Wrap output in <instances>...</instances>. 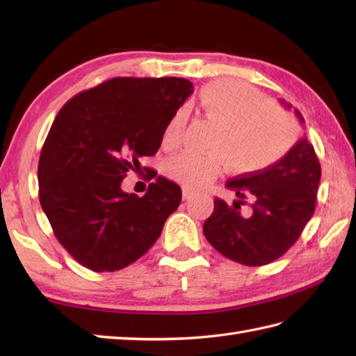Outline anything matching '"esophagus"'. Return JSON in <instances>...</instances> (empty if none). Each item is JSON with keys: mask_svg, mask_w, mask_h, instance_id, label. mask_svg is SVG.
I'll return each instance as SVG.
<instances>
[{"mask_svg": "<svg viewBox=\"0 0 356 356\" xmlns=\"http://www.w3.org/2000/svg\"><path fill=\"white\" fill-rule=\"evenodd\" d=\"M193 195L194 194L190 190H184V200H191Z\"/></svg>", "mask_w": 356, "mask_h": 356, "instance_id": "obj_1", "label": "esophagus"}]
</instances>
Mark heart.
<instances>
[{
	"instance_id": "b5f03b06",
	"label": "heart",
	"mask_w": 356,
	"mask_h": 356,
	"mask_svg": "<svg viewBox=\"0 0 356 356\" xmlns=\"http://www.w3.org/2000/svg\"><path fill=\"white\" fill-rule=\"evenodd\" d=\"M199 104L205 115L220 124L213 140L217 153L197 154L184 151L171 157L166 171L188 190H203L228 162L241 176L266 171L282 161L298 139V125L255 88L236 81H216L202 88ZM186 125L184 108L166 124L162 143L176 147Z\"/></svg>"
}]
</instances>
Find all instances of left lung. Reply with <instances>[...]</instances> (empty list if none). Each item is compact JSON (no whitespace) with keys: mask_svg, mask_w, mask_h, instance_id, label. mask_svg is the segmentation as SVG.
I'll use <instances>...</instances> for the list:
<instances>
[{"mask_svg":"<svg viewBox=\"0 0 356 356\" xmlns=\"http://www.w3.org/2000/svg\"><path fill=\"white\" fill-rule=\"evenodd\" d=\"M286 108H291L289 104ZM295 116L305 122L298 110ZM321 165L312 143L301 138L282 161L266 171L226 182L237 195L231 205L214 199L203 223L207 240L226 259L263 266L280 259L303 232L315 211Z\"/></svg>","mask_w":356,"mask_h":356,"instance_id":"obj_1","label":"left lung"}]
</instances>
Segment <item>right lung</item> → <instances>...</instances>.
Masks as SVG:
<instances>
[{
    "label": "right lung",
    "instance_id": "right-lung-1",
    "mask_svg": "<svg viewBox=\"0 0 356 356\" xmlns=\"http://www.w3.org/2000/svg\"><path fill=\"white\" fill-rule=\"evenodd\" d=\"M193 93L184 78H113L67 102L38 165L40 202L59 243L95 272L127 268L156 243L182 190L156 174L143 197L127 172L154 156L174 113Z\"/></svg>",
    "mask_w": 356,
    "mask_h": 356
}]
</instances>
